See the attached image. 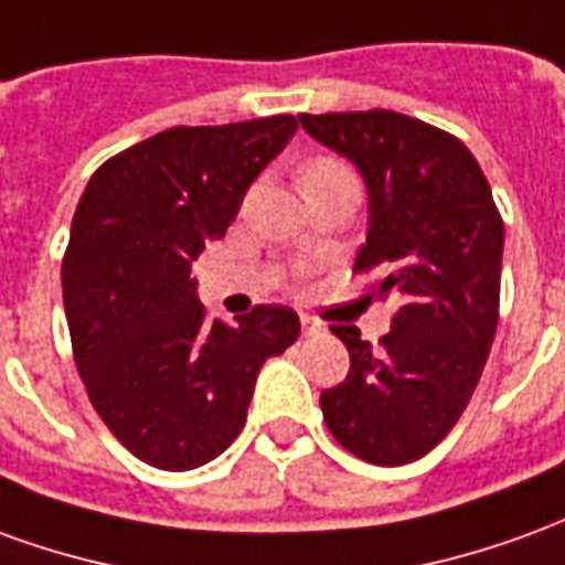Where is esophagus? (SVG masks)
Listing matches in <instances>:
<instances>
[{
  "instance_id": "34e87169",
  "label": "esophagus",
  "mask_w": 565,
  "mask_h": 565,
  "mask_svg": "<svg viewBox=\"0 0 565 565\" xmlns=\"http://www.w3.org/2000/svg\"><path fill=\"white\" fill-rule=\"evenodd\" d=\"M299 323H302V333H306V337H315V333H321L323 330V323L318 321V318H311V315H302Z\"/></svg>"
}]
</instances>
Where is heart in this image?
Listing matches in <instances>:
<instances>
[{
	"instance_id": "b5f03b06",
	"label": "heart",
	"mask_w": 565,
	"mask_h": 565,
	"mask_svg": "<svg viewBox=\"0 0 565 565\" xmlns=\"http://www.w3.org/2000/svg\"><path fill=\"white\" fill-rule=\"evenodd\" d=\"M321 164H333V161H315V164H309V168H321ZM309 168H306V171H309Z\"/></svg>"
}]
</instances>
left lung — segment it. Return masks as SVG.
<instances>
[{
  "label": "left lung",
  "mask_w": 565,
  "mask_h": 565,
  "mask_svg": "<svg viewBox=\"0 0 565 565\" xmlns=\"http://www.w3.org/2000/svg\"><path fill=\"white\" fill-rule=\"evenodd\" d=\"M299 125L364 177L354 269H376V296L401 299L379 349L351 323L330 327L351 366L321 392L323 422L358 459L406 465L447 437L480 382L499 323L504 223L452 134L392 109L302 113Z\"/></svg>",
  "instance_id": "obj_1"
}]
</instances>
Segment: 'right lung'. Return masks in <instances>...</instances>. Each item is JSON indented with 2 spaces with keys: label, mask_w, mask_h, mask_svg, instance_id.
I'll use <instances>...</instances> for the list:
<instances>
[{
  "label": "right lung",
  "mask_w": 565,
  "mask_h": 565,
  "mask_svg": "<svg viewBox=\"0 0 565 565\" xmlns=\"http://www.w3.org/2000/svg\"><path fill=\"white\" fill-rule=\"evenodd\" d=\"M294 134V116L171 128L100 164L78 199L61 266L78 376L106 428L152 468L216 459L242 434L263 364L299 337L284 306L207 321L192 278Z\"/></svg>",
  "instance_id": "right-lung-1"
}]
</instances>
